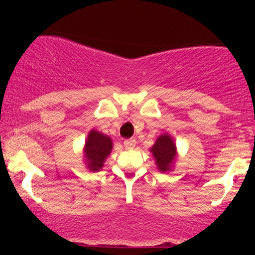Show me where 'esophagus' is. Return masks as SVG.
<instances>
[{
    "label": "esophagus",
    "instance_id": "34e87169",
    "mask_svg": "<svg viewBox=\"0 0 255 255\" xmlns=\"http://www.w3.org/2000/svg\"><path fill=\"white\" fill-rule=\"evenodd\" d=\"M136 145V140L134 139V137H130V139H126L124 141V146L127 150H129V148H133L134 146Z\"/></svg>",
    "mask_w": 255,
    "mask_h": 255
}]
</instances>
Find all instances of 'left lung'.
<instances>
[{"label": "left lung", "instance_id": "obj_1", "mask_svg": "<svg viewBox=\"0 0 255 255\" xmlns=\"http://www.w3.org/2000/svg\"><path fill=\"white\" fill-rule=\"evenodd\" d=\"M152 154L156 159L157 168L160 171H169L171 169V164L174 163L175 153H176V147H175L174 141L168 134L160 135L157 139L156 144L151 148Z\"/></svg>", "mask_w": 255, "mask_h": 255}]
</instances>
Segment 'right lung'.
<instances>
[{"instance_id":"1","label":"right lung","mask_w":255,"mask_h":255,"mask_svg":"<svg viewBox=\"0 0 255 255\" xmlns=\"http://www.w3.org/2000/svg\"><path fill=\"white\" fill-rule=\"evenodd\" d=\"M111 148H113V141L109 136L97 130H91L85 145L87 168L92 171L101 170L103 168L105 158L111 152Z\"/></svg>"}]
</instances>
